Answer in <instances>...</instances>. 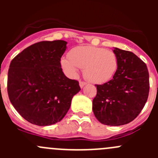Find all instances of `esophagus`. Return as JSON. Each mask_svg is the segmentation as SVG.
I'll return each mask as SVG.
<instances>
[{"label": "esophagus", "instance_id": "esophagus-1", "mask_svg": "<svg viewBox=\"0 0 158 158\" xmlns=\"http://www.w3.org/2000/svg\"><path fill=\"white\" fill-rule=\"evenodd\" d=\"M86 84L87 83L85 82H83V81H79V86H80L81 88H83Z\"/></svg>", "mask_w": 158, "mask_h": 158}]
</instances>
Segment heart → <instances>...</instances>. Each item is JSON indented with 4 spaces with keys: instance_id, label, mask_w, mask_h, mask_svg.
<instances>
[{
    "instance_id": "heart-1",
    "label": "heart",
    "mask_w": 158,
    "mask_h": 158,
    "mask_svg": "<svg viewBox=\"0 0 158 158\" xmlns=\"http://www.w3.org/2000/svg\"><path fill=\"white\" fill-rule=\"evenodd\" d=\"M60 63L69 76L76 77L79 68H83L85 79L93 83L102 84L114 76L118 60L112 50L93 46H80L72 49L69 58H62Z\"/></svg>"
}]
</instances>
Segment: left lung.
Masks as SVG:
<instances>
[{
    "instance_id": "obj_1",
    "label": "left lung",
    "mask_w": 158,
    "mask_h": 158,
    "mask_svg": "<svg viewBox=\"0 0 158 158\" xmlns=\"http://www.w3.org/2000/svg\"><path fill=\"white\" fill-rule=\"evenodd\" d=\"M118 65L112 79L96 85L92 110L99 122L119 126L132 122L144 108L149 94L145 63L130 51L114 47Z\"/></svg>"
}]
</instances>
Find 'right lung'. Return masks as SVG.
Wrapping results in <instances>:
<instances>
[{
	"mask_svg": "<svg viewBox=\"0 0 158 158\" xmlns=\"http://www.w3.org/2000/svg\"><path fill=\"white\" fill-rule=\"evenodd\" d=\"M66 44L64 40L41 41L11 61L9 99L17 112L33 125L47 126L60 122L69 111L73 97L81 90L79 82L66 77L61 68Z\"/></svg>",
	"mask_w": 158,
	"mask_h": 158,
	"instance_id": "1",
	"label": "right lung"
}]
</instances>
